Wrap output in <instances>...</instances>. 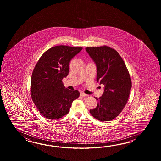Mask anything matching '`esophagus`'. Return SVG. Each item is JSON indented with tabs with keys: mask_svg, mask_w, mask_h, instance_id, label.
<instances>
[{
	"mask_svg": "<svg viewBox=\"0 0 161 161\" xmlns=\"http://www.w3.org/2000/svg\"><path fill=\"white\" fill-rule=\"evenodd\" d=\"M80 96H81V97H87V94H86L85 93H83V92H80Z\"/></svg>",
	"mask_w": 161,
	"mask_h": 161,
	"instance_id": "34e87169",
	"label": "esophagus"
}]
</instances>
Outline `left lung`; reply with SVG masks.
Listing matches in <instances>:
<instances>
[{"mask_svg":"<svg viewBox=\"0 0 161 161\" xmlns=\"http://www.w3.org/2000/svg\"><path fill=\"white\" fill-rule=\"evenodd\" d=\"M86 51L96 64L97 82L104 85L97 106L90 110L92 116L101 121H109L120 114L130 96L132 82L126 65L119 53L103 46L87 47Z\"/></svg>","mask_w":161,"mask_h":161,"instance_id":"obj_1","label":"left lung"}]
</instances>
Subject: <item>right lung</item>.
I'll list each match as a JSON object with an SVG mask.
<instances>
[{
  "instance_id": "add662e5",
  "label": "right lung",
  "mask_w": 161,
  "mask_h": 161,
  "mask_svg": "<svg viewBox=\"0 0 161 161\" xmlns=\"http://www.w3.org/2000/svg\"><path fill=\"white\" fill-rule=\"evenodd\" d=\"M82 48L58 45L49 49L34 67L31 79V98L45 117L56 120L69 113L78 90L65 88L62 79L69 74V62Z\"/></svg>"
}]
</instances>
